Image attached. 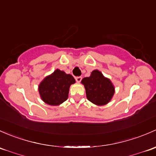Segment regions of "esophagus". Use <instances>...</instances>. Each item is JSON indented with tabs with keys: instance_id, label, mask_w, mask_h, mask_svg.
Masks as SVG:
<instances>
[{
	"instance_id": "1",
	"label": "esophagus",
	"mask_w": 156,
	"mask_h": 156,
	"mask_svg": "<svg viewBox=\"0 0 156 156\" xmlns=\"http://www.w3.org/2000/svg\"><path fill=\"white\" fill-rule=\"evenodd\" d=\"M75 80H76V81L77 82H81V80H82V78H81V76H78V77H76V78H75Z\"/></svg>"
}]
</instances>
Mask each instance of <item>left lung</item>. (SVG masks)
I'll use <instances>...</instances> for the list:
<instances>
[{
    "instance_id": "1",
    "label": "left lung",
    "mask_w": 156,
    "mask_h": 156,
    "mask_svg": "<svg viewBox=\"0 0 156 156\" xmlns=\"http://www.w3.org/2000/svg\"><path fill=\"white\" fill-rule=\"evenodd\" d=\"M87 98L96 105H105L112 99L114 87L110 79L105 78L99 70H93L90 77L83 78Z\"/></svg>"
}]
</instances>
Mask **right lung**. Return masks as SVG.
<instances>
[{"label": "right lung", "instance_id": "obj_1", "mask_svg": "<svg viewBox=\"0 0 156 156\" xmlns=\"http://www.w3.org/2000/svg\"><path fill=\"white\" fill-rule=\"evenodd\" d=\"M75 83L73 75L66 74L57 69L39 83V92L41 99L50 105H59L68 99L70 85Z\"/></svg>", "mask_w": 156, "mask_h": 156}]
</instances>
